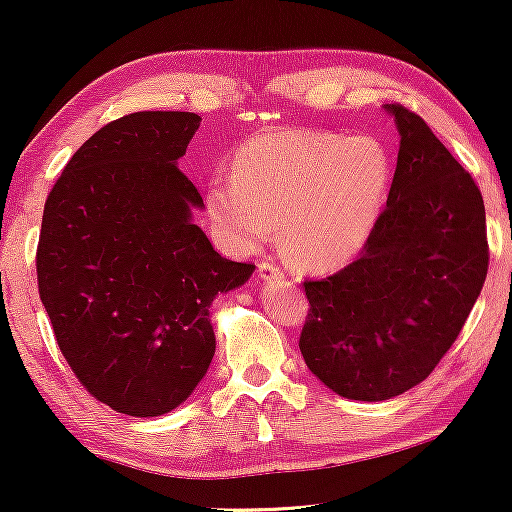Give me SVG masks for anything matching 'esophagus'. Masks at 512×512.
Segmentation results:
<instances>
[{"label": "esophagus", "mask_w": 512, "mask_h": 512, "mask_svg": "<svg viewBox=\"0 0 512 512\" xmlns=\"http://www.w3.org/2000/svg\"><path fill=\"white\" fill-rule=\"evenodd\" d=\"M258 274H261V279H281L283 270H279V267L272 263H261L258 265Z\"/></svg>", "instance_id": "1"}]
</instances>
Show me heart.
<instances>
[{
  "instance_id": "obj_1",
  "label": "heart",
  "mask_w": 512,
  "mask_h": 512,
  "mask_svg": "<svg viewBox=\"0 0 512 512\" xmlns=\"http://www.w3.org/2000/svg\"><path fill=\"white\" fill-rule=\"evenodd\" d=\"M392 165L374 136L279 129L249 138L229 174L206 186V215L226 245L254 251L279 224L281 247L306 270H335L365 245Z\"/></svg>"
}]
</instances>
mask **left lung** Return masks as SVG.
Wrapping results in <instances>:
<instances>
[{
    "label": "left lung",
    "mask_w": 512,
    "mask_h": 512,
    "mask_svg": "<svg viewBox=\"0 0 512 512\" xmlns=\"http://www.w3.org/2000/svg\"><path fill=\"white\" fill-rule=\"evenodd\" d=\"M397 170L363 251L304 281L299 349L335 395L383 401L422 383L454 345L488 274L481 190L420 115L385 104Z\"/></svg>",
    "instance_id": "8db88e82"
}]
</instances>
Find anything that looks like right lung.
<instances>
[{
	"instance_id": "add662e5",
	"label": "right lung",
	"mask_w": 512,
	"mask_h": 512,
	"mask_svg": "<svg viewBox=\"0 0 512 512\" xmlns=\"http://www.w3.org/2000/svg\"><path fill=\"white\" fill-rule=\"evenodd\" d=\"M199 122L181 111L113 120L45 201L36 272L56 342L83 388L131 417L192 395L215 356L213 299L254 272L192 222L204 199L177 163Z\"/></svg>"
}]
</instances>
